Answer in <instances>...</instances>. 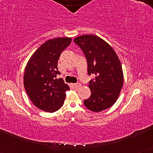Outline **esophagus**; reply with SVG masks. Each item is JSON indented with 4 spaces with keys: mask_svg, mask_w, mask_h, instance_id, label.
<instances>
[{
    "mask_svg": "<svg viewBox=\"0 0 153 153\" xmlns=\"http://www.w3.org/2000/svg\"><path fill=\"white\" fill-rule=\"evenodd\" d=\"M74 87L76 88H78L81 86V84L80 83H74Z\"/></svg>",
    "mask_w": 153,
    "mask_h": 153,
    "instance_id": "1",
    "label": "esophagus"
}]
</instances>
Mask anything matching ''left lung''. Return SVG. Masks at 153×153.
<instances>
[{
  "instance_id": "obj_1",
  "label": "left lung",
  "mask_w": 153,
  "mask_h": 153,
  "mask_svg": "<svg viewBox=\"0 0 153 153\" xmlns=\"http://www.w3.org/2000/svg\"><path fill=\"white\" fill-rule=\"evenodd\" d=\"M74 42L86 58L88 74L95 76L89 81L91 95L83 104L94 112L111 107L118 99L123 85L122 65L118 56L108 43L96 35H81Z\"/></svg>"
}]
</instances>
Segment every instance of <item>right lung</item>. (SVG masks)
<instances>
[{"instance_id": "1", "label": "right lung", "mask_w": 153, "mask_h": 153, "mask_svg": "<svg viewBox=\"0 0 153 153\" xmlns=\"http://www.w3.org/2000/svg\"><path fill=\"white\" fill-rule=\"evenodd\" d=\"M72 42L70 37L49 39L33 54L25 69L24 84L31 102L39 109L55 112L63 105L70 88L58 69L60 54Z\"/></svg>"}]
</instances>
